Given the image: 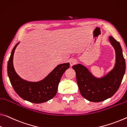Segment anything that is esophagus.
Returning a JSON list of instances; mask_svg holds the SVG:
<instances>
[{
	"mask_svg": "<svg viewBox=\"0 0 127 127\" xmlns=\"http://www.w3.org/2000/svg\"><path fill=\"white\" fill-rule=\"evenodd\" d=\"M76 63H77V60L74 59H69V63L71 66H72L75 64Z\"/></svg>",
	"mask_w": 127,
	"mask_h": 127,
	"instance_id": "34e87169",
	"label": "esophagus"
}]
</instances>
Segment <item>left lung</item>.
I'll list each match as a JSON object with an SVG mask.
<instances>
[{
	"mask_svg": "<svg viewBox=\"0 0 127 127\" xmlns=\"http://www.w3.org/2000/svg\"><path fill=\"white\" fill-rule=\"evenodd\" d=\"M110 42L116 53V63L111 71L102 78L94 77L81 64L72 66L81 95L90 102H102L111 97L120 87L126 72V61L120 43L111 36Z\"/></svg>",
	"mask_w": 127,
	"mask_h": 127,
	"instance_id": "left-lung-1",
	"label": "left lung"
}]
</instances>
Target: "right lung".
<instances>
[{
	"mask_svg": "<svg viewBox=\"0 0 127 127\" xmlns=\"http://www.w3.org/2000/svg\"><path fill=\"white\" fill-rule=\"evenodd\" d=\"M19 43L13 47L8 62V75L11 85L16 93L24 100L34 103L47 102L55 96L60 80L64 72L69 68V63L58 65L42 81L35 82L25 81L16 73L13 65L14 52Z\"/></svg>",
	"mask_w": 127,
	"mask_h": 127,
	"instance_id": "add662e5",
	"label": "right lung"
}]
</instances>
